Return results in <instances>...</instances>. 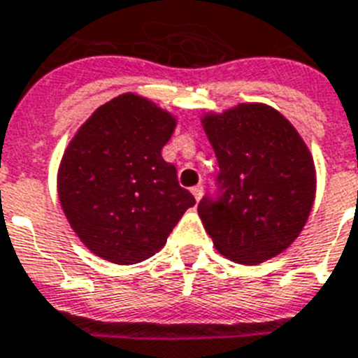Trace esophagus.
<instances>
[{
    "instance_id": "34e87169",
    "label": "esophagus",
    "mask_w": 358,
    "mask_h": 358,
    "mask_svg": "<svg viewBox=\"0 0 358 358\" xmlns=\"http://www.w3.org/2000/svg\"><path fill=\"white\" fill-rule=\"evenodd\" d=\"M191 193H193V196L196 198V200H200L203 194V185H194V187L191 189Z\"/></svg>"
}]
</instances>
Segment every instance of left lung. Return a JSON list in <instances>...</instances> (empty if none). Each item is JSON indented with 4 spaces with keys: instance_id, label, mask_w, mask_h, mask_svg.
Masks as SVG:
<instances>
[{
    "instance_id": "8db88e82",
    "label": "left lung",
    "mask_w": 358,
    "mask_h": 358,
    "mask_svg": "<svg viewBox=\"0 0 358 358\" xmlns=\"http://www.w3.org/2000/svg\"><path fill=\"white\" fill-rule=\"evenodd\" d=\"M216 160V194L198 215L216 249L255 266L293 244L315 200V165L296 129L269 105L240 103L203 116Z\"/></svg>"
}]
</instances>
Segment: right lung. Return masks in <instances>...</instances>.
<instances>
[{"label": "right lung", "instance_id": "1", "mask_svg": "<svg viewBox=\"0 0 358 358\" xmlns=\"http://www.w3.org/2000/svg\"><path fill=\"white\" fill-rule=\"evenodd\" d=\"M176 120L136 94L98 107L72 138L58 171L63 213L92 253L142 262L167 242L194 196L162 158Z\"/></svg>", "mask_w": 358, "mask_h": 358}]
</instances>
